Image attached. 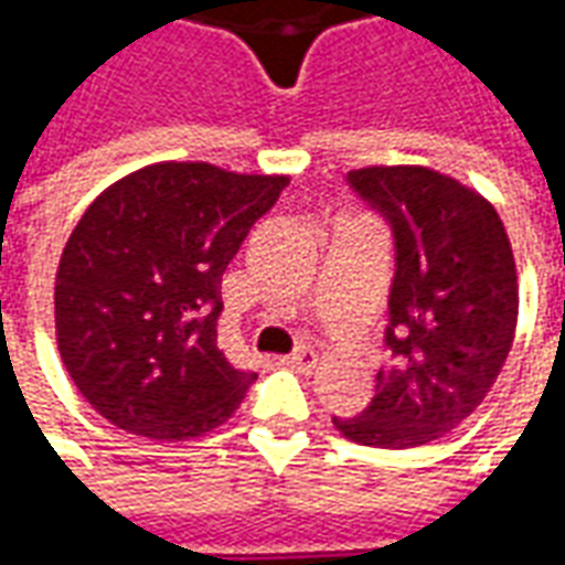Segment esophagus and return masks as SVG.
I'll list each match as a JSON object with an SVG mask.
<instances>
[{
    "label": "esophagus",
    "mask_w": 565,
    "mask_h": 565,
    "mask_svg": "<svg viewBox=\"0 0 565 565\" xmlns=\"http://www.w3.org/2000/svg\"><path fill=\"white\" fill-rule=\"evenodd\" d=\"M284 366H294V369H302V372H308V369H315V363H318V354L308 348V344H302V348H296L294 354L281 356Z\"/></svg>",
    "instance_id": "34e87169"
}]
</instances>
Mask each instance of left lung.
Here are the masks:
<instances>
[{
    "label": "left lung",
    "instance_id": "8db88e82",
    "mask_svg": "<svg viewBox=\"0 0 565 565\" xmlns=\"http://www.w3.org/2000/svg\"><path fill=\"white\" fill-rule=\"evenodd\" d=\"M348 186L384 214L393 281L372 403L332 417L369 448H417L472 415L493 387L518 327V271L497 209L448 174L369 166Z\"/></svg>",
    "mask_w": 565,
    "mask_h": 565
}]
</instances>
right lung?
Returning a JSON list of instances; mask_svg holds the SVG:
<instances>
[{"label": "right lung", "mask_w": 565, "mask_h": 565, "mask_svg": "<svg viewBox=\"0 0 565 565\" xmlns=\"http://www.w3.org/2000/svg\"><path fill=\"white\" fill-rule=\"evenodd\" d=\"M284 186V174L160 162L84 211L56 271V342L105 420L181 441L233 415L257 375L217 344L221 278Z\"/></svg>", "instance_id": "right-lung-1"}]
</instances>
